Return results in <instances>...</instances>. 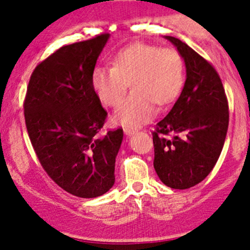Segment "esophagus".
<instances>
[{"mask_svg":"<svg viewBox=\"0 0 250 250\" xmlns=\"http://www.w3.org/2000/svg\"><path fill=\"white\" fill-rule=\"evenodd\" d=\"M134 133H135V129H133V128H129V127L125 128V134L127 135V137H130V135L134 134Z\"/></svg>","mask_w":250,"mask_h":250,"instance_id":"esophagus-1","label":"esophagus"}]
</instances>
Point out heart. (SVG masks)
Returning <instances> with one entry per match:
<instances>
[{
  "mask_svg": "<svg viewBox=\"0 0 250 250\" xmlns=\"http://www.w3.org/2000/svg\"><path fill=\"white\" fill-rule=\"evenodd\" d=\"M112 66H95L90 82L98 98L115 106L128 85L132 92L120 103L113 120L129 128L145 125L155 116V103H172L183 89L184 62L173 48L134 43L123 47L111 59Z\"/></svg>",
  "mask_w": 250,
  "mask_h": 250,
  "instance_id": "obj_1",
  "label": "heart"
}]
</instances>
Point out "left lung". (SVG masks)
Returning <instances> with one entry per match:
<instances>
[{"instance_id": "8db88e82", "label": "left lung", "mask_w": 250, "mask_h": 250, "mask_svg": "<svg viewBox=\"0 0 250 250\" xmlns=\"http://www.w3.org/2000/svg\"><path fill=\"white\" fill-rule=\"evenodd\" d=\"M165 39L184 59L186 81L172 110L156 125L153 167L165 185L185 190L206 179L218 162L228 133L229 105L215 69L179 39Z\"/></svg>"}]
</instances>
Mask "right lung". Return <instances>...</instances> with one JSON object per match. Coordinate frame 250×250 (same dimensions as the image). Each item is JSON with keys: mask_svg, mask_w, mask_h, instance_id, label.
<instances>
[{"mask_svg": "<svg viewBox=\"0 0 250 250\" xmlns=\"http://www.w3.org/2000/svg\"><path fill=\"white\" fill-rule=\"evenodd\" d=\"M109 39L103 34L59 48L34 70L24 103L27 133L42 167L60 188L82 198L112 188L123 140L122 129L97 135L107 113L90 76Z\"/></svg>", "mask_w": 250, "mask_h": 250, "instance_id": "add662e5", "label": "right lung"}]
</instances>
